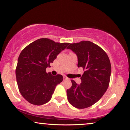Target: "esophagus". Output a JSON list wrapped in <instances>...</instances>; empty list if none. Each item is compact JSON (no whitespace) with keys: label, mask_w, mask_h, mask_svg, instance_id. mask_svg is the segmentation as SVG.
Wrapping results in <instances>:
<instances>
[{"label":"esophagus","mask_w":130,"mask_h":130,"mask_svg":"<svg viewBox=\"0 0 130 130\" xmlns=\"http://www.w3.org/2000/svg\"><path fill=\"white\" fill-rule=\"evenodd\" d=\"M63 80H68V79H69V78H68L67 77V76H63Z\"/></svg>","instance_id":"obj_1"}]
</instances>
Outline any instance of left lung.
Here are the masks:
<instances>
[{"label":"left lung","instance_id":"obj_1","mask_svg":"<svg viewBox=\"0 0 130 130\" xmlns=\"http://www.w3.org/2000/svg\"><path fill=\"white\" fill-rule=\"evenodd\" d=\"M67 48L76 54L78 67L84 71L80 85L71 80L72 87L67 91L68 100L77 108H86L98 102L108 88L111 72L109 59L104 50L89 41L70 43Z\"/></svg>","mask_w":130,"mask_h":130}]
</instances>
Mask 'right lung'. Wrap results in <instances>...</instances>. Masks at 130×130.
I'll return each instance as SVG.
<instances>
[{"label":"right lung","mask_w":130,"mask_h":130,"mask_svg":"<svg viewBox=\"0 0 130 130\" xmlns=\"http://www.w3.org/2000/svg\"><path fill=\"white\" fill-rule=\"evenodd\" d=\"M69 45L40 38L21 52L15 73L19 91L28 102L41 105L51 99L56 85L62 82L63 77L47 73L46 69Z\"/></svg>","instance_id":"right-lung-1"}]
</instances>
